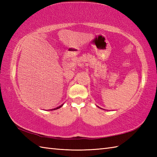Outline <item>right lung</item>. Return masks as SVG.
<instances>
[{
  "label": "right lung",
  "mask_w": 157,
  "mask_h": 157,
  "mask_svg": "<svg viewBox=\"0 0 157 157\" xmlns=\"http://www.w3.org/2000/svg\"><path fill=\"white\" fill-rule=\"evenodd\" d=\"M62 106H63V105H61V106H58V107H56V109H52V110H55V109H59V108H61Z\"/></svg>",
  "instance_id": "right-lung-1"
}]
</instances>
